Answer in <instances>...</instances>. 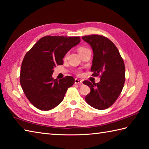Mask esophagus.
Instances as JSON below:
<instances>
[{"mask_svg":"<svg viewBox=\"0 0 149 149\" xmlns=\"http://www.w3.org/2000/svg\"><path fill=\"white\" fill-rule=\"evenodd\" d=\"M83 83V81H82V80H81V79H75V84H81Z\"/></svg>","mask_w":149,"mask_h":149,"instance_id":"1","label":"esophagus"}]
</instances>
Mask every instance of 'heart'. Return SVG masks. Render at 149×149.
Masks as SVG:
<instances>
[{"instance_id": "heart-1", "label": "heart", "mask_w": 149, "mask_h": 149, "mask_svg": "<svg viewBox=\"0 0 149 149\" xmlns=\"http://www.w3.org/2000/svg\"><path fill=\"white\" fill-rule=\"evenodd\" d=\"M86 49V48H83V47H81V48H79V49H78V52H80L83 51V50H84V49Z\"/></svg>"}]
</instances>
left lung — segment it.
I'll return each instance as SVG.
<instances>
[{
	"label": "left lung",
	"mask_w": 149,
	"mask_h": 149,
	"mask_svg": "<svg viewBox=\"0 0 149 149\" xmlns=\"http://www.w3.org/2000/svg\"><path fill=\"white\" fill-rule=\"evenodd\" d=\"M93 50L91 71L92 75H101L97 83L83 81L90 88L85 101L89 105L98 110L108 109L117 100L123 90L125 80V68L117 47L108 38L91 35L82 37Z\"/></svg>",
	"instance_id": "1"
}]
</instances>
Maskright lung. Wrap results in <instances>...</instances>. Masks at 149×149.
I'll list each match as a JSON object with an SVG mask.
<instances>
[{"label":"right lung","mask_w":149,"mask_h":149,"mask_svg":"<svg viewBox=\"0 0 149 149\" xmlns=\"http://www.w3.org/2000/svg\"><path fill=\"white\" fill-rule=\"evenodd\" d=\"M81 41L79 37L45 36L29 50L22 61L20 83L26 97L37 109L49 110L63 100L74 78L52 77L54 68L63 64V57Z\"/></svg>","instance_id":"right-lung-1"}]
</instances>
